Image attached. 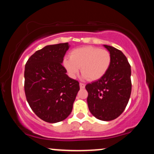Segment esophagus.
I'll return each mask as SVG.
<instances>
[{"label": "esophagus", "mask_w": 154, "mask_h": 154, "mask_svg": "<svg viewBox=\"0 0 154 154\" xmlns=\"http://www.w3.org/2000/svg\"><path fill=\"white\" fill-rule=\"evenodd\" d=\"M79 87H80V88H85V85L84 83L80 82L79 83Z\"/></svg>", "instance_id": "obj_1"}]
</instances>
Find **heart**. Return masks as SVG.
Wrapping results in <instances>:
<instances>
[{"mask_svg": "<svg viewBox=\"0 0 154 154\" xmlns=\"http://www.w3.org/2000/svg\"><path fill=\"white\" fill-rule=\"evenodd\" d=\"M111 63V56L109 51L93 46L75 49L70 54V58H65L63 61L70 77H77L80 68L83 78L90 81L102 78L109 71Z\"/></svg>", "mask_w": 154, "mask_h": 154, "instance_id": "obj_1", "label": "heart"}]
</instances>
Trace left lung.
I'll list each match as a JSON object with an SVG mask.
<instances>
[{"label": "left lung", "instance_id": "8db88e82", "mask_svg": "<svg viewBox=\"0 0 154 154\" xmlns=\"http://www.w3.org/2000/svg\"><path fill=\"white\" fill-rule=\"evenodd\" d=\"M111 54V63L107 73L85 86L91 113L98 119L111 121L122 114L131 94V67L121 51L103 45Z\"/></svg>", "mask_w": 154, "mask_h": 154}]
</instances>
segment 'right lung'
Here are the masks:
<instances>
[{
  "instance_id": "add662e5",
  "label": "right lung",
  "mask_w": 154,
  "mask_h": 154,
  "mask_svg": "<svg viewBox=\"0 0 154 154\" xmlns=\"http://www.w3.org/2000/svg\"><path fill=\"white\" fill-rule=\"evenodd\" d=\"M68 43L46 45L32 55L24 70V91L34 113L49 123L61 122L71 114L79 91L62 66Z\"/></svg>"
}]
</instances>
